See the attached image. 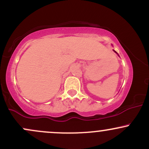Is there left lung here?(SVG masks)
Here are the masks:
<instances>
[{
    "instance_id": "1",
    "label": "left lung",
    "mask_w": 149,
    "mask_h": 149,
    "mask_svg": "<svg viewBox=\"0 0 149 149\" xmlns=\"http://www.w3.org/2000/svg\"><path fill=\"white\" fill-rule=\"evenodd\" d=\"M113 51H114V52H115L116 53H117V52H116V51H115V50H113Z\"/></svg>"
}]
</instances>
